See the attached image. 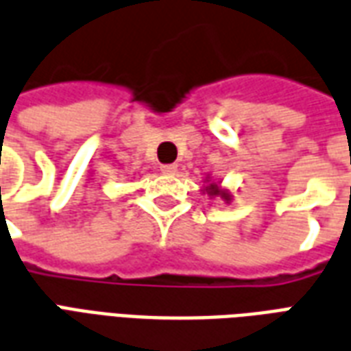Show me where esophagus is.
Instances as JSON below:
<instances>
[{"mask_svg":"<svg viewBox=\"0 0 351 351\" xmlns=\"http://www.w3.org/2000/svg\"><path fill=\"white\" fill-rule=\"evenodd\" d=\"M160 172L166 173V176H173L178 172V165H162L160 166Z\"/></svg>","mask_w":351,"mask_h":351,"instance_id":"esophagus-1","label":"esophagus"}]
</instances>
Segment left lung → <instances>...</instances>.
Returning <instances> with one entry per match:
<instances>
[{"label":"left lung","mask_w":351,"mask_h":351,"mask_svg":"<svg viewBox=\"0 0 351 351\" xmlns=\"http://www.w3.org/2000/svg\"><path fill=\"white\" fill-rule=\"evenodd\" d=\"M204 183H206V186H202V193L207 194L209 198H217V196H219V198H222L226 204L232 202V194H230L228 189H222L221 181L215 183V181H211V178H206Z\"/></svg>","instance_id":"left-lung-1"}]
</instances>
